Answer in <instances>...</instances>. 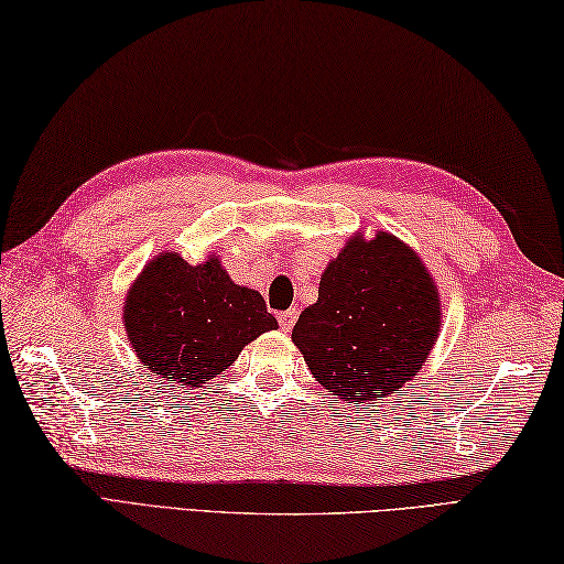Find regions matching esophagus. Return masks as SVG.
I'll return each mask as SVG.
<instances>
[{
    "mask_svg": "<svg viewBox=\"0 0 564 564\" xmlns=\"http://www.w3.org/2000/svg\"><path fill=\"white\" fill-rule=\"evenodd\" d=\"M295 319H297V310L295 307L293 310H285V313H279V322H281V329L283 332H291L293 325H295Z\"/></svg>",
    "mask_w": 564,
    "mask_h": 564,
    "instance_id": "obj_1",
    "label": "esophagus"
}]
</instances>
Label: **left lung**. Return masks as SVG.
<instances>
[{"instance_id": "8db88e82", "label": "left lung", "mask_w": 564, "mask_h": 564, "mask_svg": "<svg viewBox=\"0 0 564 564\" xmlns=\"http://www.w3.org/2000/svg\"><path fill=\"white\" fill-rule=\"evenodd\" d=\"M424 261L390 232L354 235L327 263L317 303L293 327L310 373L341 402L373 404L410 382L441 332Z\"/></svg>"}]
</instances>
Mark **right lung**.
<instances>
[{"instance_id": "obj_1", "label": "right lung", "mask_w": 564, "mask_h": 564, "mask_svg": "<svg viewBox=\"0 0 564 564\" xmlns=\"http://www.w3.org/2000/svg\"><path fill=\"white\" fill-rule=\"evenodd\" d=\"M123 325L150 373L196 390L279 322L257 291L227 275L215 254L191 267L176 251H162L130 285Z\"/></svg>"}]
</instances>
